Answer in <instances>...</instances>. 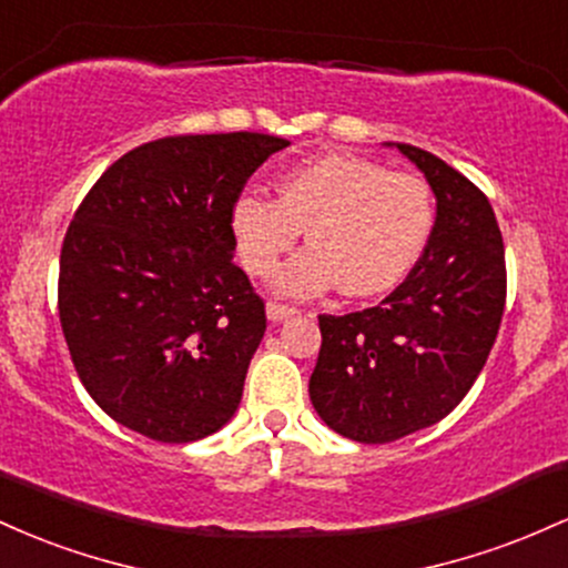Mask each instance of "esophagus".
Wrapping results in <instances>:
<instances>
[{
    "mask_svg": "<svg viewBox=\"0 0 568 568\" xmlns=\"http://www.w3.org/2000/svg\"><path fill=\"white\" fill-rule=\"evenodd\" d=\"M265 314H267V322L278 324V322H284V318L295 316L297 311H295V308H290V305H282V303H267Z\"/></svg>",
    "mask_w": 568,
    "mask_h": 568,
    "instance_id": "1",
    "label": "esophagus"
}]
</instances>
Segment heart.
<instances>
[{"instance_id":"1","label":"heart","mask_w":568,"mask_h":568,"mask_svg":"<svg viewBox=\"0 0 568 568\" xmlns=\"http://www.w3.org/2000/svg\"><path fill=\"white\" fill-rule=\"evenodd\" d=\"M231 225L241 263L254 276L276 271L305 227L311 246L282 267L278 295L314 297L341 282L346 295L369 297L397 286L422 260L435 201L422 176L324 152L284 171L278 199L241 193Z\"/></svg>"}]
</instances>
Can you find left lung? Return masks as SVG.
<instances>
[{"label":"left lung","mask_w":568,"mask_h":568,"mask_svg":"<svg viewBox=\"0 0 568 568\" xmlns=\"http://www.w3.org/2000/svg\"><path fill=\"white\" fill-rule=\"evenodd\" d=\"M437 201L429 244L375 308L318 316L308 394L337 435L381 445L437 424L486 365L505 314V244L486 195L432 152L392 144Z\"/></svg>","instance_id":"obj_1"}]
</instances>
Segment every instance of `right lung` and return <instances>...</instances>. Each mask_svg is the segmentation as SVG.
Masks as SVG:
<instances>
[{
	"instance_id": "right-lung-1",
	"label": "right lung",
	"mask_w": 568,
	"mask_h": 568,
	"mask_svg": "<svg viewBox=\"0 0 568 568\" xmlns=\"http://www.w3.org/2000/svg\"><path fill=\"white\" fill-rule=\"evenodd\" d=\"M267 133L142 144L80 203L61 250L59 316L82 386L114 422L195 443L235 416L265 305L233 263V203Z\"/></svg>"
}]
</instances>
